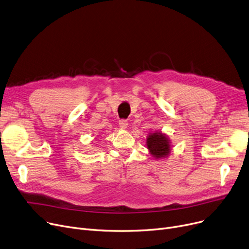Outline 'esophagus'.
<instances>
[{"mask_svg": "<svg viewBox=\"0 0 249 249\" xmlns=\"http://www.w3.org/2000/svg\"><path fill=\"white\" fill-rule=\"evenodd\" d=\"M119 125H120V127H121L122 129H125V128H127V126H128V121L125 120V119H121V120L119 121Z\"/></svg>", "mask_w": 249, "mask_h": 249, "instance_id": "1", "label": "esophagus"}]
</instances>
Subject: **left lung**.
<instances>
[{
    "label": "left lung",
    "mask_w": 249,
    "mask_h": 249,
    "mask_svg": "<svg viewBox=\"0 0 249 249\" xmlns=\"http://www.w3.org/2000/svg\"><path fill=\"white\" fill-rule=\"evenodd\" d=\"M147 148L156 158H163L170 153V144L167 137L161 133H154L146 140Z\"/></svg>",
    "instance_id": "1"
}]
</instances>
